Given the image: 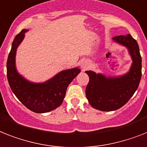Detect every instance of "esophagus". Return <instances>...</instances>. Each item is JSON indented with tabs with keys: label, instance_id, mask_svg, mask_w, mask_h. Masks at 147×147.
<instances>
[{
	"label": "esophagus",
	"instance_id": "obj_1",
	"mask_svg": "<svg viewBox=\"0 0 147 147\" xmlns=\"http://www.w3.org/2000/svg\"><path fill=\"white\" fill-rule=\"evenodd\" d=\"M88 66H89V63H88V61H82V62L81 63V67L82 68V70H85V69L88 68Z\"/></svg>",
	"mask_w": 147,
	"mask_h": 147
}]
</instances>
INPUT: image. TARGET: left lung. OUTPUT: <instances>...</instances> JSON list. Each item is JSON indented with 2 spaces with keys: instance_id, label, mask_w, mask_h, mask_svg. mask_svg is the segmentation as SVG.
Here are the masks:
<instances>
[{
  "instance_id": "8db88e82",
  "label": "left lung",
  "mask_w": 147,
  "mask_h": 147,
  "mask_svg": "<svg viewBox=\"0 0 147 147\" xmlns=\"http://www.w3.org/2000/svg\"><path fill=\"white\" fill-rule=\"evenodd\" d=\"M112 40L128 49L132 63L129 71L119 76L86 71L89 76L86 88L88 101L101 111H113L124 106L138 89L141 78L142 59L137 41L130 34L113 37Z\"/></svg>"
}]
</instances>
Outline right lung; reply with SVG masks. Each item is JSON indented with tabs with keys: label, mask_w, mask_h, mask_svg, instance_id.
Instances as JSON below:
<instances>
[{
	"label": "right lung",
	"mask_w": 147,
	"mask_h": 147,
	"mask_svg": "<svg viewBox=\"0 0 147 147\" xmlns=\"http://www.w3.org/2000/svg\"><path fill=\"white\" fill-rule=\"evenodd\" d=\"M28 31L23 29L13 40L7 62L8 82L14 94L28 109L37 113L50 112L62 104L67 86L80 73V69L77 67L64 70L43 82L27 80L17 71L16 55Z\"/></svg>",
	"instance_id": "right-lung-1"
}]
</instances>
